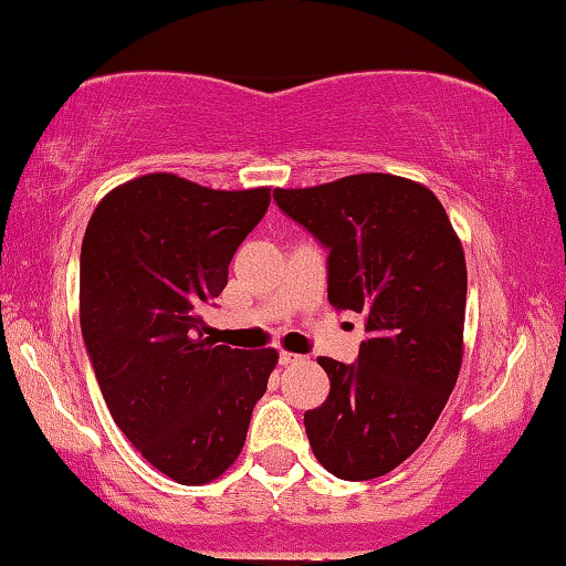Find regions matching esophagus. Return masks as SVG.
<instances>
[{"mask_svg":"<svg viewBox=\"0 0 566 566\" xmlns=\"http://www.w3.org/2000/svg\"><path fill=\"white\" fill-rule=\"evenodd\" d=\"M303 356H295V354H289V350H281V356H277V364L281 366H293V364H301Z\"/></svg>","mask_w":566,"mask_h":566,"instance_id":"obj_1","label":"esophagus"}]
</instances>
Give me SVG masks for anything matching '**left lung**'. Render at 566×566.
Here are the masks:
<instances>
[{
	"mask_svg": "<svg viewBox=\"0 0 566 566\" xmlns=\"http://www.w3.org/2000/svg\"><path fill=\"white\" fill-rule=\"evenodd\" d=\"M285 216L328 250V301L366 316L356 364L318 358L331 394L303 423L333 476L366 481L421 447L459 378L467 261L423 185L384 172L273 190Z\"/></svg>",
	"mask_w": 566,
	"mask_h": 566,
	"instance_id": "1",
	"label": "left lung"
}]
</instances>
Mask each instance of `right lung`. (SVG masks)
I'll return each mask as SVG.
<instances>
[{"label": "right lung", "instance_id": "obj_1", "mask_svg": "<svg viewBox=\"0 0 566 566\" xmlns=\"http://www.w3.org/2000/svg\"><path fill=\"white\" fill-rule=\"evenodd\" d=\"M271 190H210L170 172L119 185L90 218L80 253V326L119 431L185 486L218 479L245 443L277 364L202 336L228 265Z\"/></svg>", "mask_w": 566, "mask_h": 566}]
</instances>
